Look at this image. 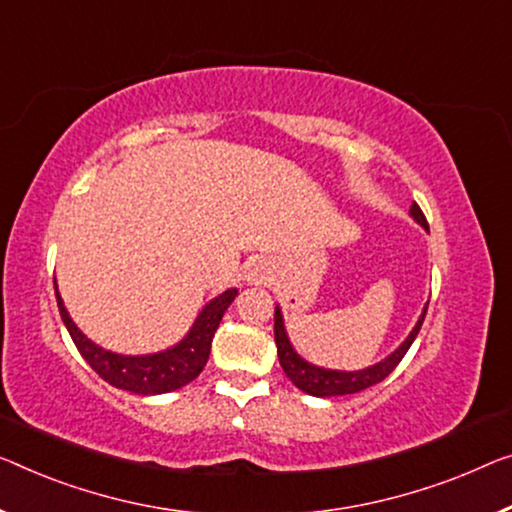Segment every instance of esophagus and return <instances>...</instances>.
I'll return each instance as SVG.
<instances>
[{
    "mask_svg": "<svg viewBox=\"0 0 512 512\" xmlns=\"http://www.w3.org/2000/svg\"><path fill=\"white\" fill-rule=\"evenodd\" d=\"M262 269H264V266L255 264L253 269L248 271V276H246V278H248V282H262V280H264V271H262Z\"/></svg>",
    "mask_w": 512,
    "mask_h": 512,
    "instance_id": "esophagus-1",
    "label": "esophagus"
}]
</instances>
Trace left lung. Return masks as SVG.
<instances>
[{"instance_id": "obj_1", "label": "left lung", "mask_w": 512, "mask_h": 512, "mask_svg": "<svg viewBox=\"0 0 512 512\" xmlns=\"http://www.w3.org/2000/svg\"><path fill=\"white\" fill-rule=\"evenodd\" d=\"M409 216L414 218L425 232H430L423 211L416 202L411 204ZM425 312H427V303H425V308L421 312V317H418L416 326L411 329V333L407 335V338H404V342L398 349H395V352H391L386 358H381L379 363L370 365V368L347 372V370L319 368V365H312V363L305 361V358L296 354V349L292 347V342H289V335L285 331V319H282L280 305H276V317H273V319H276V324H273V333H276V347H278L280 365H282V370H285V375L289 377V381H292L296 388H301V391L308 393V395H315V398H335V395L361 393V391H365V388H370V386L379 384V381H384L395 370V365H398L404 358V354L409 352L411 342L416 340L418 331H421Z\"/></svg>"}]
</instances>
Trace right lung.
<instances>
[{
  "label": "right lung",
  "instance_id": "1",
  "mask_svg": "<svg viewBox=\"0 0 512 512\" xmlns=\"http://www.w3.org/2000/svg\"><path fill=\"white\" fill-rule=\"evenodd\" d=\"M55 294L61 322L71 333V338L78 347L82 358L91 365V370L98 377L108 381L114 388L121 391H131L135 395H160L177 391V388L186 386L193 381L204 365L209 361L211 354V340L216 335V329L223 319L225 310L230 308L232 301L239 294V289H227V292L218 294L216 299H211L204 305L200 315L190 326V331L183 335V340L170 349L156 354H117L110 349H103L96 342H91L85 333H82L75 322L68 315L64 301H61L57 280H55Z\"/></svg>",
  "mask_w": 512,
  "mask_h": 512
}]
</instances>
